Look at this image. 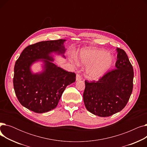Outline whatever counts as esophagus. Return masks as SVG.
<instances>
[{"instance_id": "1", "label": "esophagus", "mask_w": 147, "mask_h": 147, "mask_svg": "<svg viewBox=\"0 0 147 147\" xmlns=\"http://www.w3.org/2000/svg\"><path fill=\"white\" fill-rule=\"evenodd\" d=\"M82 79V76H80V74H76V80L79 81V80H80Z\"/></svg>"}]
</instances>
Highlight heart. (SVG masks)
I'll return each mask as SVG.
<instances>
[{
    "mask_svg": "<svg viewBox=\"0 0 147 147\" xmlns=\"http://www.w3.org/2000/svg\"><path fill=\"white\" fill-rule=\"evenodd\" d=\"M80 59L83 64L88 65L86 76L90 80H96L102 77L111 67L114 58L105 50L89 48L82 49L80 53ZM78 64V61L74 59Z\"/></svg>",
    "mask_w": 147,
    "mask_h": 147,
    "instance_id": "b5f03b06",
    "label": "heart"
}]
</instances>
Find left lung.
Listing matches in <instances>:
<instances>
[{"label":"left lung","mask_w":147,"mask_h":147,"mask_svg":"<svg viewBox=\"0 0 147 147\" xmlns=\"http://www.w3.org/2000/svg\"><path fill=\"white\" fill-rule=\"evenodd\" d=\"M115 69L97 82L85 80L83 101L86 109L100 117H109L124 109L133 90L134 69L124 50L117 48Z\"/></svg>","instance_id":"left-lung-1"}]
</instances>
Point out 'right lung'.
I'll return each mask as SVG.
<instances>
[{
    "label": "right lung",
    "mask_w": 147,
    "mask_h": 147,
    "mask_svg": "<svg viewBox=\"0 0 147 147\" xmlns=\"http://www.w3.org/2000/svg\"><path fill=\"white\" fill-rule=\"evenodd\" d=\"M65 41H42L29 45L15 62V93L20 104L27 109L43 113L55 109L66 87L76 81L74 73L67 71L51 62L53 61L50 55L52 52L64 54ZM40 59L44 63V71L33 74L30 66Z\"/></svg>",
    "instance_id": "add662e5"
}]
</instances>
